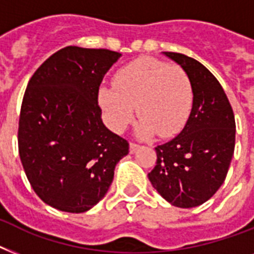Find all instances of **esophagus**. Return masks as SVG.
Listing matches in <instances>:
<instances>
[{
	"label": "esophagus",
	"mask_w": 254,
	"mask_h": 254,
	"mask_svg": "<svg viewBox=\"0 0 254 254\" xmlns=\"http://www.w3.org/2000/svg\"><path fill=\"white\" fill-rule=\"evenodd\" d=\"M139 149V145L135 142H130V153H134Z\"/></svg>",
	"instance_id": "34e87169"
}]
</instances>
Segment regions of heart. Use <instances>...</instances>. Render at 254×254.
<instances>
[{
  "mask_svg": "<svg viewBox=\"0 0 254 254\" xmlns=\"http://www.w3.org/2000/svg\"><path fill=\"white\" fill-rule=\"evenodd\" d=\"M115 87L99 89V103L112 130L123 131L134 116L138 134L167 138L181 131L192 107V84L181 65L139 58L117 71Z\"/></svg>",
  "mask_w": 254,
  "mask_h": 254,
  "instance_id": "heart-1",
  "label": "heart"
}]
</instances>
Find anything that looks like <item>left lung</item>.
I'll return each mask as SVG.
<instances>
[{"label": "left lung", "mask_w": 254, "mask_h": 254, "mask_svg": "<svg viewBox=\"0 0 254 254\" xmlns=\"http://www.w3.org/2000/svg\"><path fill=\"white\" fill-rule=\"evenodd\" d=\"M165 55L189 73L192 109L183 130L155 147L157 163L147 177L163 199L191 208L223 185L235 151L236 123L224 89L204 65L183 54Z\"/></svg>", "instance_id": "obj_1"}]
</instances>
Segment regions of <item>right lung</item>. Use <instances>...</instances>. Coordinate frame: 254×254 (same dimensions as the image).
Here are the masks:
<instances>
[{"label":"right lung","mask_w":254,"mask_h":254,"mask_svg":"<svg viewBox=\"0 0 254 254\" xmlns=\"http://www.w3.org/2000/svg\"><path fill=\"white\" fill-rule=\"evenodd\" d=\"M121 54L68 46L53 54L26 88L18 151L38 196L59 211L85 212L112 185L129 153L127 139L101 120L99 88Z\"/></svg>","instance_id":"right-lung-1"}]
</instances>
